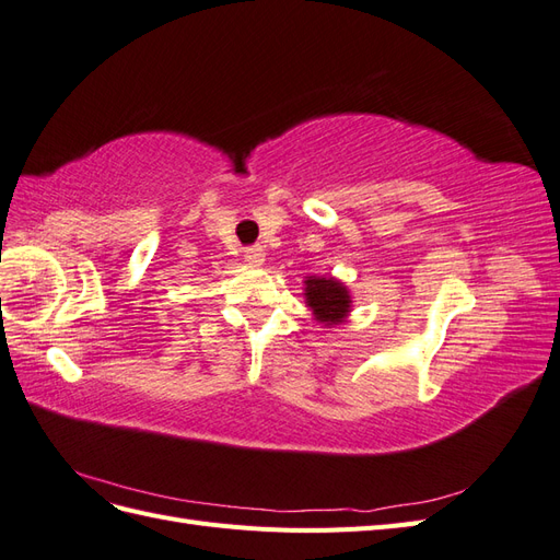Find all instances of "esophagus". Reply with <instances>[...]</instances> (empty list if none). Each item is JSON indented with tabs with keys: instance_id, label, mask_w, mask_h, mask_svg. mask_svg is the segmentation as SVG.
<instances>
[{
	"instance_id": "1",
	"label": "esophagus",
	"mask_w": 560,
	"mask_h": 560,
	"mask_svg": "<svg viewBox=\"0 0 560 560\" xmlns=\"http://www.w3.org/2000/svg\"><path fill=\"white\" fill-rule=\"evenodd\" d=\"M245 261L252 266H264L266 261V252L261 247H247L245 249Z\"/></svg>"
}]
</instances>
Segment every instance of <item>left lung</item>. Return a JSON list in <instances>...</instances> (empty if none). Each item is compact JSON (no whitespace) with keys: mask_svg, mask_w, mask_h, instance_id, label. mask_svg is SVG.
Returning <instances> with one entry per match:
<instances>
[{"mask_svg":"<svg viewBox=\"0 0 560 560\" xmlns=\"http://www.w3.org/2000/svg\"><path fill=\"white\" fill-rule=\"evenodd\" d=\"M306 303L317 322H322L325 327H331L346 322L352 299L343 282H338L334 278L311 276L306 280Z\"/></svg>","mask_w":560,"mask_h":560,"instance_id":"1","label":"left lung"}]
</instances>
